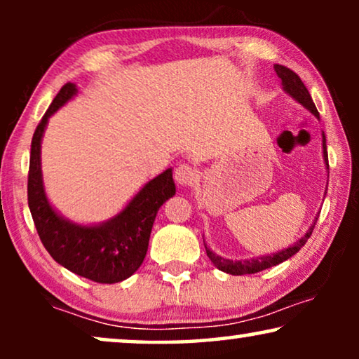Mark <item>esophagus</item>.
<instances>
[{"mask_svg":"<svg viewBox=\"0 0 359 359\" xmlns=\"http://www.w3.org/2000/svg\"><path fill=\"white\" fill-rule=\"evenodd\" d=\"M175 180L181 186H193L198 181V171L191 165L181 163L175 170Z\"/></svg>","mask_w":359,"mask_h":359,"instance_id":"1","label":"esophagus"}]
</instances>
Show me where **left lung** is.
Returning <instances> with one entry per match:
<instances>
[{
  "instance_id": "8db88e82",
  "label": "left lung",
  "mask_w": 359,
  "mask_h": 359,
  "mask_svg": "<svg viewBox=\"0 0 359 359\" xmlns=\"http://www.w3.org/2000/svg\"><path fill=\"white\" fill-rule=\"evenodd\" d=\"M274 72H276L278 76L281 78L284 91L289 93V95H291L294 100L301 102L304 107H307V109L311 111L312 114H316L318 117L317 107H316V104H313L312 97H311V95H309V90L306 88V85L302 83L301 78H299L297 73H294L291 68H287L284 65H274ZM323 158H325V163H327V168H328L325 135H323ZM316 224H317V217H316V222H313L311 225V229L307 230V233L304 235L301 240H297V242L294 243L292 247H289L286 250H281V252H278V253L268 255V257L245 259V262H233V259H225L222 257H217V255H214L208 247H205V253H208L210 262H212L215 266H217L220 271H224V273L233 274V276H243V274L259 273V271H263V269H266V268L276 266V264L286 262L287 258H291L292 255H296L299 250H301L304 245H306L309 237L312 235V230H313V227H316Z\"/></svg>"
}]
</instances>
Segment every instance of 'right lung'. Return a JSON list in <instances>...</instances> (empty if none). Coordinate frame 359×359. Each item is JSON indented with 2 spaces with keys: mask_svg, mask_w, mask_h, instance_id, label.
Returning a JSON list of instances; mask_svg holds the SVG:
<instances>
[{
  "mask_svg": "<svg viewBox=\"0 0 359 359\" xmlns=\"http://www.w3.org/2000/svg\"><path fill=\"white\" fill-rule=\"evenodd\" d=\"M76 93L67 83L53 97L32 137L27 176V203L41 242L58 264L95 283L114 284L132 276L144 262L156 212L175 196L171 170L149 181L127 208L109 222L83 227L62 219L43 193L41 140L48 117Z\"/></svg>",
  "mask_w": 359,
  "mask_h": 359,
  "instance_id": "add662e5",
  "label": "right lung"
}]
</instances>
